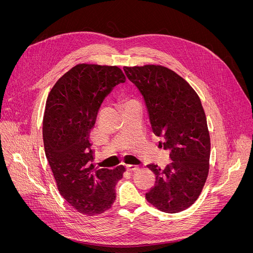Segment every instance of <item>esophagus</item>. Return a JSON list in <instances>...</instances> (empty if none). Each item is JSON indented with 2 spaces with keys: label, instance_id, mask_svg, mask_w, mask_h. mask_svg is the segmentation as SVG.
<instances>
[{
  "label": "esophagus",
  "instance_id": "34e87169",
  "mask_svg": "<svg viewBox=\"0 0 253 253\" xmlns=\"http://www.w3.org/2000/svg\"><path fill=\"white\" fill-rule=\"evenodd\" d=\"M126 168H127V170H129V171L137 170V169H139L138 167H137V166H134V165H127V166H126Z\"/></svg>",
  "mask_w": 253,
  "mask_h": 253
}]
</instances>
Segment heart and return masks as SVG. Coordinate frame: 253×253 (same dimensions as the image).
Returning a JSON list of instances; mask_svg holds the SVG:
<instances>
[{"label": "heart", "instance_id": "1", "mask_svg": "<svg viewBox=\"0 0 253 253\" xmlns=\"http://www.w3.org/2000/svg\"><path fill=\"white\" fill-rule=\"evenodd\" d=\"M129 103H130V102H129Z\"/></svg>", "mask_w": 253, "mask_h": 253}]
</instances>
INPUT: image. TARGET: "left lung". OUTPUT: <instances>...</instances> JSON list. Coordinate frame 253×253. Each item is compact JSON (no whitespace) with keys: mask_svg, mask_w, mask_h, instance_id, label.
I'll return each mask as SVG.
<instances>
[{"mask_svg":"<svg viewBox=\"0 0 253 253\" xmlns=\"http://www.w3.org/2000/svg\"><path fill=\"white\" fill-rule=\"evenodd\" d=\"M142 95L154 134L169 151L165 169L147 166L155 185L146 200L160 211L177 213L199 198L209 172L211 142L205 111L195 89L173 71L162 65L124 66Z\"/></svg>","mask_w":253,"mask_h":253,"instance_id":"1","label":"left lung"}]
</instances>
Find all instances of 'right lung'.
Segmentation results:
<instances>
[{"label":"right lung","instance_id":"obj_1","mask_svg":"<svg viewBox=\"0 0 253 253\" xmlns=\"http://www.w3.org/2000/svg\"><path fill=\"white\" fill-rule=\"evenodd\" d=\"M118 66L79 64L51 88L43 118L45 155L60 195L85 215L102 214L116 199L124 166L95 168L89 139L99 109L114 86L125 83Z\"/></svg>","mask_w":253,"mask_h":253}]
</instances>
